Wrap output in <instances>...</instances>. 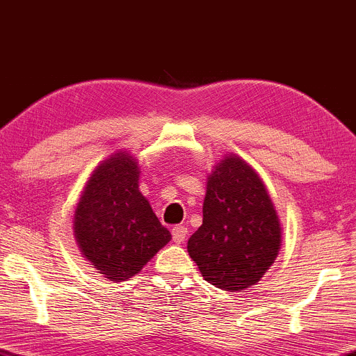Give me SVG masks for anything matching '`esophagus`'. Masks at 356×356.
Instances as JSON below:
<instances>
[{
  "label": "esophagus",
  "mask_w": 356,
  "mask_h": 356,
  "mask_svg": "<svg viewBox=\"0 0 356 356\" xmlns=\"http://www.w3.org/2000/svg\"><path fill=\"white\" fill-rule=\"evenodd\" d=\"M187 227L185 226H176V227H172V240L176 243H182L184 240H185V237H187Z\"/></svg>",
  "instance_id": "esophagus-1"
}]
</instances>
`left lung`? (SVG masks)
<instances>
[{
    "label": "left lung",
    "instance_id": "8db88e82",
    "mask_svg": "<svg viewBox=\"0 0 356 356\" xmlns=\"http://www.w3.org/2000/svg\"><path fill=\"white\" fill-rule=\"evenodd\" d=\"M282 226L259 174L237 154H226L207 180L203 224L187 252L204 280L230 292L257 285L276 261Z\"/></svg>",
    "mask_w": 356,
    "mask_h": 356
}]
</instances>
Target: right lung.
I'll return each instance as SVG.
<instances>
[{
    "label": "right lung",
    "instance_id": "obj_1",
    "mask_svg": "<svg viewBox=\"0 0 356 356\" xmlns=\"http://www.w3.org/2000/svg\"><path fill=\"white\" fill-rule=\"evenodd\" d=\"M138 179L137 158L119 149L93 169L74 211L80 253L113 282L134 277L171 242V232L138 190Z\"/></svg>",
    "mask_w": 356,
    "mask_h": 356
}]
</instances>
